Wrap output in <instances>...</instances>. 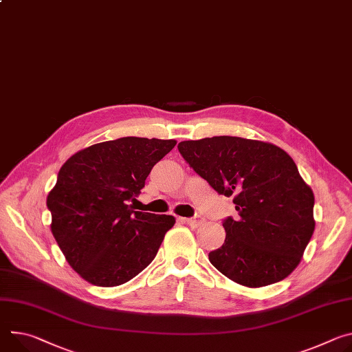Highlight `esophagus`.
Instances as JSON below:
<instances>
[{
    "label": "esophagus",
    "instance_id": "1",
    "mask_svg": "<svg viewBox=\"0 0 352 352\" xmlns=\"http://www.w3.org/2000/svg\"><path fill=\"white\" fill-rule=\"evenodd\" d=\"M184 221H186L189 226L198 228V226H201L202 223L205 221V219H204L201 214H197V216H194V217H186V219H184Z\"/></svg>",
    "mask_w": 352,
    "mask_h": 352
}]
</instances>
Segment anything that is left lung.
I'll return each mask as SVG.
<instances>
[{
  "label": "left lung",
  "instance_id": "8db88e82",
  "mask_svg": "<svg viewBox=\"0 0 352 352\" xmlns=\"http://www.w3.org/2000/svg\"><path fill=\"white\" fill-rule=\"evenodd\" d=\"M178 151L219 195L234 197L239 219L223 220L226 240L209 252L212 265L250 287L289 275L314 232L313 190L292 157L271 143L233 136L181 142Z\"/></svg>",
  "mask_w": 352,
  "mask_h": 352
}]
</instances>
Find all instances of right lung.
Segmentation results:
<instances>
[{"label":"right lung","mask_w":352,"mask_h":352,"mask_svg":"<svg viewBox=\"0 0 352 352\" xmlns=\"http://www.w3.org/2000/svg\"><path fill=\"white\" fill-rule=\"evenodd\" d=\"M175 140L120 138L89 146L63 164L47 195L52 233L67 263L97 286H118L155 257L175 219L135 210L151 168Z\"/></svg>","instance_id":"right-lung-1"}]
</instances>
